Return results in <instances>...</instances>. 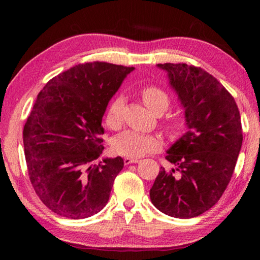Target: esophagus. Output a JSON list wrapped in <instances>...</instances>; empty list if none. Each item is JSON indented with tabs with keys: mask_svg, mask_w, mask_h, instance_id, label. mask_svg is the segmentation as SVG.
Wrapping results in <instances>:
<instances>
[{
	"mask_svg": "<svg viewBox=\"0 0 260 260\" xmlns=\"http://www.w3.org/2000/svg\"><path fill=\"white\" fill-rule=\"evenodd\" d=\"M139 161H140V159H138V158H129V157H125V158H124L125 165L134 164V162H139Z\"/></svg>",
	"mask_w": 260,
	"mask_h": 260,
	"instance_id": "1",
	"label": "esophagus"
}]
</instances>
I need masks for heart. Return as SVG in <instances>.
<instances>
[{"label": "heart", "instance_id": "1", "mask_svg": "<svg viewBox=\"0 0 260 260\" xmlns=\"http://www.w3.org/2000/svg\"><path fill=\"white\" fill-rule=\"evenodd\" d=\"M141 99L146 107L152 113H164L170 105V99L164 90L156 86H147L141 89ZM125 99L124 96H117L110 103L105 122L111 129H118L122 124V116H124ZM184 124L182 116L171 117L166 122V131L171 135L178 134L182 129ZM161 147V140L159 136L153 134H142L139 132L127 131L118 135L113 140V151L121 156L127 157H141L146 153L156 151Z\"/></svg>", "mask_w": 260, "mask_h": 260}]
</instances>
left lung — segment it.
<instances>
[{
	"mask_svg": "<svg viewBox=\"0 0 260 260\" xmlns=\"http://www.w3.org/2000/svg\"><path fill=\"white\" fill-rule=\"evenodd\" d=\"M157 68L167 73L188 131L166 151L174 167H160L150 200L170 217L193 218L212 208L231 181L243 141L240 112L226 88L201 68Z\"/></svg>",
	"mask_w": 260,
	"mask_h": 260,
	"instance_id": "8db88e82",
	"label": "left lung"
}]
</instances>
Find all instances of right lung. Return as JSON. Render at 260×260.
I'll return each instance as SVG.
<instances>
[{
    "mask_svg": "<svg viewBox=\"0 0 260 260\" xmlns=\"http://www.w3.org/2000/svg\"><path fill=\"white\" fill-rule=\"evenodd\" d=\"M134 68L104 61L79 64L43 87L23 131L29 180L42 203L70 219L107 205L121 157L93 161L103 151L102 118Z\"/></svg>",
    "mask_w": 260,
    "mask_h": 260,
    "instance_id": "1",
    "label": "right lung"
}]
</instances>
